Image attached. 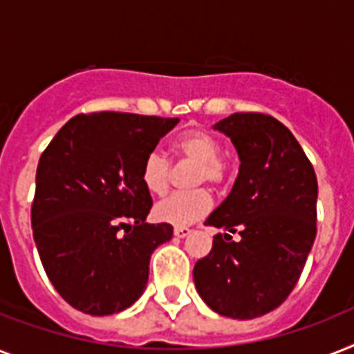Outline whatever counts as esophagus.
<instances>
[{"instance_id":"obj_1","label":"esophagus","mask_w":354,"mask_h":354,"mask_svg":"<svg viewBox=\"0 0 354 354\" xmlns=\"http://www.w3.org/2000/svg\"><path fill=\"white\" fill-rule=\"evenodd\" d=\"M189 234H191V229H189V227H176V229H174V236L178 238H185L189 236Z\"/></svg>"}]
</instances>
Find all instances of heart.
<instances>
[{"label":"heart","instance_id":"b5f03b06","mask_svg":"<svg viewBox=\"0 0 354 354\" xmlns=\"http://www.w3.org/2000/svg\"><path fill=\"white\" fill-rule=\"evenodd\" d=\"M172 151L178 158L191 160L198 163L196 183H211L218 185L225 176V165L222 162V145L216 138L205 131H191L178 138ZM142 183L151 194L162 196L169 189L171 167L167 158L160 152H149L142 163ZM211 194L203 189L192 192H176L160 202L154 209V214L160 222L171 225H189L203 218L211 211Z\"/></svg>","mask_w":354,"mask_h":354}]
</instances>
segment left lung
<instances>
[{
    "label": "left lung",
    "instance_id": "1",
    "mask_svg": "<svg viewBox=\"0 0 354 354\" xmlns=\"http://www.w3.org/2000/svg\"><path fill=\"white\" fill-rule=\"evenodd\" d=\"M212 129L231 140L240 169L229 196L205 220L223 232L192 277L212 311L252 320L283 304L306 266L317 238V174L272 116L236 112Z\"/></svg>",
    "mask_w": 354,
    "mask_h": 354
}]
</instances>
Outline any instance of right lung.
<instances>
[{
  "label": "right lung",
  "instance_id": "obj_1",
  "mask_svg": "<svg viewBox=\"0 0 354 354\" xmlns=\"http://www.w3.org/2000/svg\"><path fill=\"white\" fill-rule=\"evenodd\" d=\"M178 118L129 112L77 114L39 158L32 232L48 280L74 309L107 317L142 297L149 261L172 238L147 223L142 163Z\"/></svg>",
  "mask_w": 354,
  "mask_h": 354
}]
</instances>
